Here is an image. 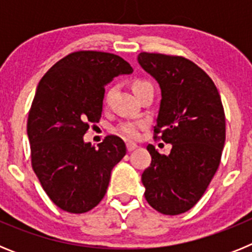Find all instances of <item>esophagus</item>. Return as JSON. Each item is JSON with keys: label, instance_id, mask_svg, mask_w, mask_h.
Here are the masks:
<instances>
[{"label": "esophagus", "instance_id": "esophagus-1", "mask_svg": "<svg viewBox=\"0 0 252 252\" xmlns=\"http://www.w3.org/2000/svg\"><path fill=\"white\" fill-rule=\"evenodd\" d=\"M126 148H127L128 153H131V151H133L135 149H137V145L136 144H132V142H127V144H126Z\"/></svg>", "mask_w": 252, "mask_h": 252}]
</instances>
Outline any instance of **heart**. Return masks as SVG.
Returning <instances> with one entry per match:
<instances>
[{
    "instance_id": "obj_1",
    "label": "heart",
    "mask_w": 252,
    "mask_h": 252,
    "mask_svg": "<svg viewBox=\"0 0 252 252\" xmlns=\"http://www.w3.org/2000/svg\"><path fill=\"white\" fill-rule=\"evenodd\" d=\"M146 82H141V81H137L133 83V91L140 88V87L145 86ZM113 92V88L108 90V92L106 93V101H108V98L111 97ZM145 127V122L142 121H127V122H122L117 127H116V132L124 136L125 139L127 140H136L140 137V132H141L142 128Z\"/></svg>"
}]
</instances>
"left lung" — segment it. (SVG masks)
<instances>
[{"label":"left lung","instance_id":"1","mask_svg":"<svg viewBox=\"0 0 252 252\" xmlns=\"http://www.w3.org/2000/svg\"><path fill=\"white\" fill-rule=\"evenodd\" d=\"M137 62L161 90L154 133L171 144L169 155L148 145L151 164L141 175L145 198L162 215H180L201 199L221 161V97L208 74L186 58L140 53Z\"/></svg>","mask_w":252,"mask_h":252}]
</instances>
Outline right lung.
Wrapping results in <instances>:
<instances>
[{
  "label": "right lung",
  "mask_w": 252,
  "mask_h": 252,
  "mask_svg": "<svg viewBox=\"0 0 252 252\" xmlns=\"http://www.w3.org/2000/svg\"><path fill=\"white\" fill-rule=\"evenodd\" d=\"M132 72L119 55L75 51L39 82L28 119L31 165L46 194L63 211L94 208L106 194L113 166L126 155L120 137L107 136L94 148L83 136L90 124L101 119L104 86Z\"/></svg>",
  "instance_id": "obj_1"
}]
</instances>
